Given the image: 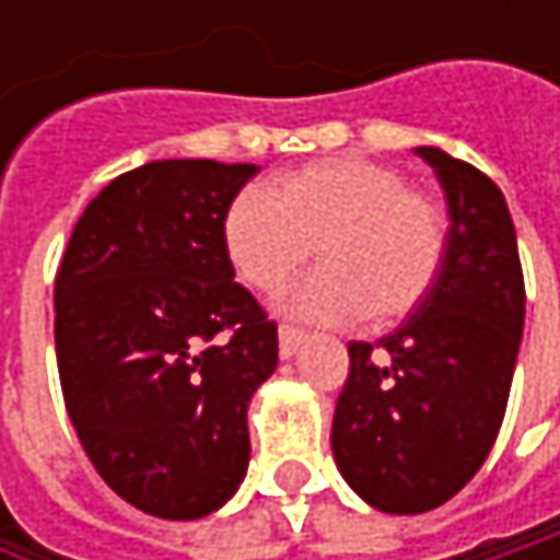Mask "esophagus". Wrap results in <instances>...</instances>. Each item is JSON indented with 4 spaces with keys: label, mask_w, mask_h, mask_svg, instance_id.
<instances>
[{
    "label": "esophagus",
    "mask_w": 560,
    "mask_h": 560,
    "mask_svg": "<svg viewBox=\"0 0 560 560\" xmlns=\"http://www.w3.org/2000/svg\"><path fill=\"white\" fill-rule=\"evenodd\" d=\"M304 330H298V327H291V324H281L279 327V353L281 360H291L294 353H298V347L304 343Z\"/></svg>",
    "instance_id": "esophagus-1"
}]
</instances>
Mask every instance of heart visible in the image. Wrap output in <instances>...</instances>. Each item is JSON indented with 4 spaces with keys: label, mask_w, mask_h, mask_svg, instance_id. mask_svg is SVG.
Instances as JSON below:
<instances>
[{
    "label": "heart",
    "mask_w": 560,
    "mask_h": 560,
    "mask_svg": "<svg viewBox=\"0 0 560 560\" xmlns=\"http://www.w3.org/2000/svg\"><path fill=\"white\" fill-rule=\"evenodd\" d=\"M236 272L272 291L307 262L314 243L327 266L291 284L281 311L304 320L376 324L405 317L441 272L444 210L408 187L398 168L370 159H324L284 171L272 187H243L223 217Z\"/></svg>",
    "instance_id": "heart-1"
}]
</instances>
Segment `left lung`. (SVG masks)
Segmentation results:
<instances>
[{
  "mask_svg": "<svg viewBox=\"0 0 560 560\" xmlns=\"http://www.w3.org/2000/svg\"><path fill=\"white\" fill-rule=\"evenodd\" d=\"M447 197V249L418 307L373 343H350L330 447L350 490L418 515L457 497L503 424L525 324V281L503 190L434 145L415 149Z\"/></svg>",
  "mask_w": 560,
  "mask_h": 560,
  "instance_id": "8db88e82",
  "label": "left lung"
}]
</instances>
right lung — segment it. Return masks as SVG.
Here are the masks:
<instances>
[{
  "instance_id": "obj_1",
  "label": "right lung",
  "mask_w": 560,
  "mask_h": 560,
  "mask_svg": "<svg viewBox=\"0 0 560 560\" xmlns=\"http://www.w3.org/2000/svg\"><path fill=\"white\" fill-rule=\"evenodd\" d=\"M259 165L149 162L77 220L55 281L57 373L96 474L159 518H203L249 467V401L279 327L233 281L230 200Z\"/></svg>"
}]
</instances>
